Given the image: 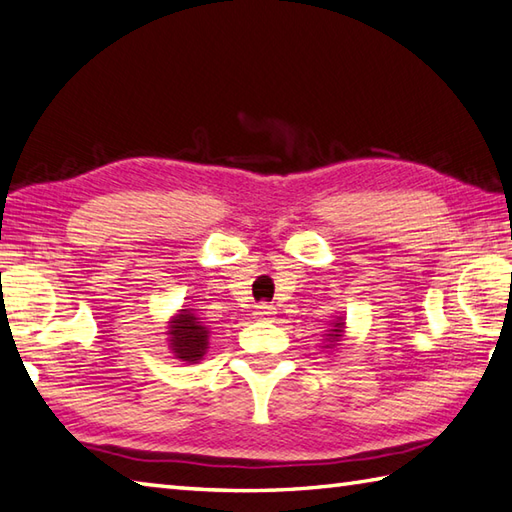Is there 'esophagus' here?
<instances>
[{
  "instance_id": "esophagus-1",
  "label": "esophagus",
  "mask_w": 512,
  "mask_h": 512,
  "mask_svg": "<svg viewBox=\"0 0 512 512\" xmlns=\"http://www.w3.org/2000/svg\"><path fill=\"white\" fill-rule=\"evenodd\" d=\"M257 319H270L275 315V306H270V304H259V306H255V313H253Z\"/></svg>"
}]
</instances>
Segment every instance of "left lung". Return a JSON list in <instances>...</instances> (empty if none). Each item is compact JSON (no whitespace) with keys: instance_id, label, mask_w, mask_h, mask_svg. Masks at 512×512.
<instances>
[{"instance_id":"left-lung-1","label":"left lung","mask_w":512,"mask_h":512,"mask_svg":"<svg viewBox=\"0 0 512 512\" xmlns=\"http://www.w3.org/2000/svg\"><path fill=\"white\" fill-rule=\"evenodd\" d=\"M344 335H346V319L339 315L328 324V330L324 333V346L322 348L324 350H335L339 344H342Z\"/></svg>"}]
</instances>
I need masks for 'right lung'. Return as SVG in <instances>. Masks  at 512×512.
I'll return each mask as SVG.
<instances>
[{"instance_id": "obj_1", "label": "right lung", "mask_w": 512, "mask_h": 512, "mask_svg": "<svg viewBox=\"0 0 512 512\" xmlns=\"http://www.w3.org/2000/svg\"><path fill=\"white\" fill-rule=\"evenodd\" d=\"M166 335L168 350L175 359L184 364L202 362L210 344V328L195 315L193 308H179L168 319Z\"/></svg>"}]
</instances>
